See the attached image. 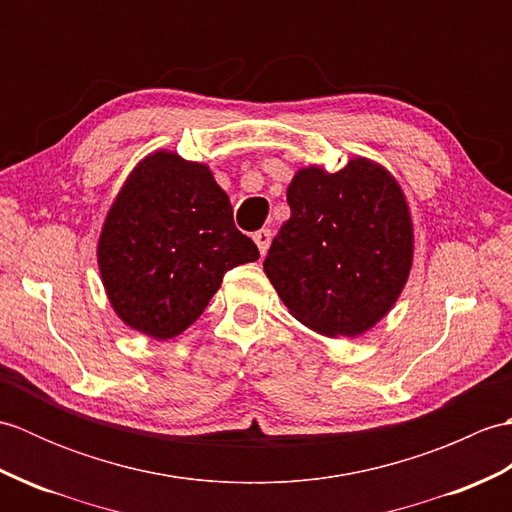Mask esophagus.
<instances>
[{"instance_id": "34e87169", "label": "esophagus", "mask_w": 512, "mask_h": 512, "mask_svg": "<svg viewBox=\"0 0 512 512\" xmlns=\"http://www.w3.org/2000/svg\"><path fill=\"white\" fill-rule=\"evenodd\" d=\"M253 239H255V244H257V248H259V253L266 255V250H268V246H270V239H273V233H270L268 228H262V231H257V233L253 235Z\"/></svg>"}]
</instances>
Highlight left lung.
<instances>
[{"mask_svg":"<svg viewBox=\"0 0 512 512\" xmlns=\"http://www.w3.org/2000/svg\"><path fill=\"white\" fill-rule=\"evenodd\" d=\"M264 270L295 319L356 336L394 306L411 268V220L396 180L365 158L336 173L301 169Z\"/></svg>","mask_w":512,"mask_h":512,"instance_id":"left-lung-1","label":"left lung"}]
</instances>
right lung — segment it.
<instances>
[{
	"label": "right lung",
	"instance_id": "1",
	"mask_svg": "<svg viewBox=\"0 0 512 512\" xmlns=\"http://www.w3.org/2000/svg\"><path fill=\"white\" fill-rule=\"evenodd\" d=\"M257 257L211 171L167 151L134 169L99 242V268L116 314L154 339L187 330L228 270Z\"/></svg>",
	"mask_w": 512,
	"mask_h": 512
}]
</instances>
